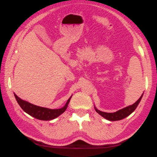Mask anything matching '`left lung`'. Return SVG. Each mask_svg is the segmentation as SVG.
Instances as JSON below:
<instances>
[{
	"instance_id": "1",
	"label": "left lung",
	"mask_w": 157,
	"mask_h": 157,
	"mask_svg": "<svg viewBox=\"0 0 157 157\" xmlns=\"http://www.w3.org/2000/svg\"><path fill=\"white\" fill-rule=\"evenodd\" d=\"M142 95L140 97V99L136 101L135 103L133 104V105L128 106V107L124 108L121 110H119L118 111L114 113H106V112H102V111H99L97 110L96 108H95V110L97 113L100 115H101L102 117H103L104 118L107 119V120H110V121H117V120H122V119L125 118L126 117L129 116L133 111L136 109V108L137 107V105L140 103V100H141Z\"/></svg>"
}]
</instances>
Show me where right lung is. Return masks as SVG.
Wrapping results in <instances>:
<instances>
[{"mask_svg": "<svg viewBox=\"0 0 157 157\" xmlns=\"http://www.w3.org/2000/svg\"><path fill=\"white\" fill-rule=\"evenodd\" d=\"M15 94V99L16 100H17V103L19 104V105L21 106V109H22L25 112L28 113V114H29L30 116L40 120H51L57 117L60 116V114H62V113L66 111V109H67L68 105V103H69L70 100H71V97L68 99V101L66 102V105H65L63 108H61V109H46V108L40 107V106L33 105V104L29 103V102L21 100V99L19 98L15 94Z\"/></svg>", "mask_w": 157, "mask_h": 157, "instance_id": "1", "label": "right lung"}]
</instances>
